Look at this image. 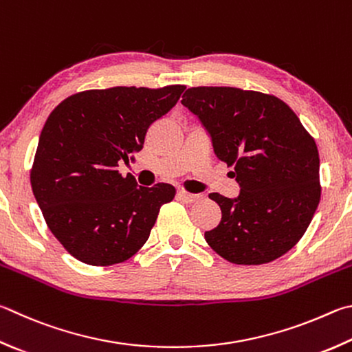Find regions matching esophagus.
Masks as SVG:
<instances>
[{
  "label": "esophagus",
  "instance_id": "obj_1",
  "mask_svg": "<svg viewBox=\"0 0 352 352\" xmlns=\"http://www.w3.org/2000/svg\"><path fill=\"white\" fill-rule=\"evenodd\" d=\"M177 195L183 203H189V204L195 203L201 198V194H189V192H184V190H178Z\"/></svg>",
  "mask_w": 352,
  "mask_h": 352
}]
</instances>
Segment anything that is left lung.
Returning <instances> with one entry per match:
<instances>
[{"label": "left lung", "instance_id": "left-lung-1", "mask_svg": "<svg viewBox=\"0 0 352 352\" xmlns=\"http://www.w3.org/2000/svg\"><path fill=\"white\" fill-rule=\"evenodd\" d=\"M182 104L210 138L217 158L234 166L240 192L219 203L208 245L235 265H263L302 239L320 201V158L294 111L272 95L237 87H190Z\"/></svg>", "mask_w": 352, "mask_h": 352}]
</instances>
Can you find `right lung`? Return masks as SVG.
Wrapping results in <instances>:
<instances>
[{"label":"right lung","mask_w":352,"mask_h":352,"mask_svg":"<svg viewBox=\"0 0 352 352\" xmlns=\"http://www.w3.org/2000/svg\"><path fill=\"white\" fill-rule=\"evenodd\" d=\"M184 89L85 91L49 115L30 172L32 192L49 229L76 260L121 263L149 239L175 188L138 186L118 168L135 162L149 126L177 104Z\"/></svg>","instance_id":"right-lung-1"}]
</instances>
